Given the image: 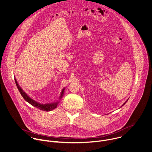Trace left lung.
<instances>
[{"mask_svg": "<svg viewBox=\"0 0 152 152\" xmlns=\"http://www.w3.org/2000/svg\"><path fill=\"white\" fill-rule=\"evenodd\" d=\"M128 99H127V100H126V102H124V103H123V104H122V105H121V107H122V106H123V105H124V104H126V102H127V100H128Z\"/></svg>", "mask_w": 152, "mask_h": 152, "instance_id": "left-lung-1", "label": "left lung"}]
</instances>
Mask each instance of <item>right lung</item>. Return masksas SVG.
Returning <instances> with one entry per match:
<instances>
[{
    "label": "right lung",
    "mask_w": 152,
    "mask_h": 152,
    "mask_svg": "<svg viewBox=\"0 0 152 152\" xmlns=\"http://www.w3.org/2000/svg\"><path fill=\"white\" fill-rule=\"evenodd\" d=\"M15 81L16 83V85L17 86V88L19 90V91L20 92V93L21 94V95L22 96V97H23V99L29 103H30L31 105L35 107H37L43 111H46V112H49V111H52L53 109H55V108L57 107L58 105L61 102V98L63 97V95H64V91H65V88H64L61 91V94L60 96L59 97V100H58L57 101H55L54 102L52 103H45V104H43V103H39L34 100H33L31 98L28 94L27 93L24 91L22 88L20 86V85H19V83H18L16 78L15 77Z\"/></svg>",
    "instance_id": "1"
}]
</instances>
